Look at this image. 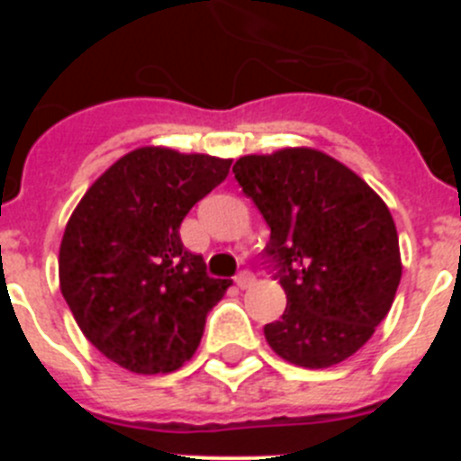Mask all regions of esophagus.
<instances>
[{"label":"esophagus","instance_id":"esophagus-1","mask_svg":"<svg viewBox=\"0 0 461 461\" xmlns=\"http://www.w3.org/2000/svg\"><path fill=\"white\" fill-rule=\"evenodd\" d=\"M254 275H251V272H240L238 276H235V284H238V288H251L254 286Z\"/></svg>","mask_w":461,"mask_h":461}]
</instances>
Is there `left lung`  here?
<instances>
[{"label": "left lung", "instance_id": "obj_1", "mask_svg": "<svg viewBox=\"0 0 461 461\" xmlns=\"http://www.w3.org/2000/svg\"><path fill=\"white\" fill-rule=\"evenodd\" d=\"M235 180L270 226L286 312L266 325L281 360L335 367L372 339L402 279L393 214L348 166L313 148L247 154Z\"/></svg>", "mask_w": 461, "mask_h": 461}]
</instances>
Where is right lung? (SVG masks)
I'll return each mask as SVG.
<instances>
[{
    "mask_svg": "<svg viewBox=\"0 0 461 461\" xmlns=\"http://www.w3.org/2000/svg\"><path fill=\"white\" fill-rule=\"evenodd\" d=\"M230 164L145 145L96 177L68 217L59 291L83 335L120 367L152 376L194 357L230 281L185 249L180 223Z\"/></svg>",
    "mask_w": 461,
    "mask_h": 461,
    "instance_id": "right-lung-1",
    "label": "right lung"
}]
</instances>
